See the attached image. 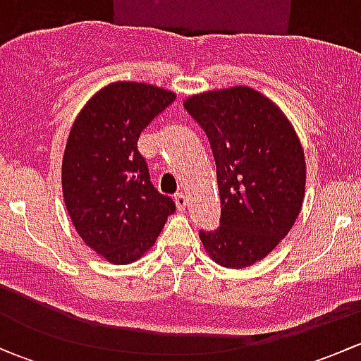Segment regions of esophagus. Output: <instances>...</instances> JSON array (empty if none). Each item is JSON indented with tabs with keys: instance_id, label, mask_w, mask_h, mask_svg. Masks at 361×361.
I'll return each instance as SVG.
<instances>
[{
	"instance_id": "obj_1",
	"label": "esophagus",
	"mask_w": 361,
	"mask_h": 361,
	"mask_svg": "<svg viewBox=\"0 0 361 361\" xmlns=\"http://www.w3.org/2000/svg\"><path fill=\"white\" fill-rule=\"evenodd\" d=\"M174 202H176V207H178V211H185L187 209V204H188V199H187V195L185 194H176L174 195Z\"/></svg>"
}]
</instances>
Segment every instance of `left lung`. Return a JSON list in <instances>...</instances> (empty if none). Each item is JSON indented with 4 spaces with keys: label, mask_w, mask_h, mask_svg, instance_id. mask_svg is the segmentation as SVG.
Segmentation results:
<instances>
[{
    "label": "left lung",
    "mask_w": 361,
    "mask_h": 361,
    "mask_svg": "<svg viewBox=\"0 0 361 361\" xmlns=\"http://www.w3.org/2000/svg\"><path fill=\"white\" fill-rule=\"evenodd\" d=\"M185 110L209 140L221 204L220 227L199 238L218 265L245 269L293 227L304 201V150L283 111L250 87L192 96Z\"/></svg>",
    "instance_id": "1"
}]
</instances>
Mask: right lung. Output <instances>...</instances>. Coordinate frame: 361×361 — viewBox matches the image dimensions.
Here are the masks:
<instances>
[{
  "instance_id": "right-lung-1",
  "label": "right lung",
  "mask_w": 361,
  "mask_h": 361,
  "mask_svg": "<svg viewBox=\"0 0 361 361\" xmlns=\"http://www.w3.org/2000/svg\"><path fill=\"white\" fill-rule=\"evenodd\" d=\"M147 83L115 82L90 97L69 133L63 194L80 238L111 264H130L176 211L159 194L137 152L141 130L174 101Z\"/></svg>"
}]
</instances>
